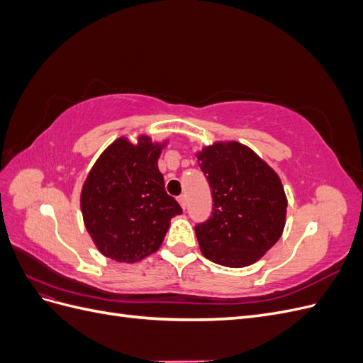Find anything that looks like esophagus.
I'll use <instances>...</instances> for the list:
<instances>
[{
    "label": "esophagus",
    "instance_id": "1",
    "mask_svg": "<svg viewBox=\"0 0 363 363\" xmlns=\"http://www.w3.org/2000/svg\"><path fill=\"white\" fill-rule=\"evenodd\" d=\"M179 203H180V206H182L183 208H186V195H184V194L179 196Z\"/></svg>",
    "mask_w": 363,
    "mask_h": 363
}]
</instances>
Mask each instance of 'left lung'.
I'll use <instances>...</instances> for the list:
<instances>
[{"label": "left lung", "mask_w": 363, "mask_h": 363, "mask_svg": "<svg viewBox=\"0 0 363 363\" xmlns=\"http://www.w3.org/2000/svg\"><path fill=\"white\" fill-rule=\"evenodd\" d=\"M212 189V216L195 225L204 257L218 265L244 268L280 239L288 200L280 177L251 148L215 142L196 152Z\"/></svg>", "instance_id": "obj_1"}]
</instances>
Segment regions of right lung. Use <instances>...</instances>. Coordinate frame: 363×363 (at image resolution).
Returning a JSON list of instances; mask_svg holds the SVG:
<instances>
[{
	"mask_svg": "<svg viewBox=\"0 0 363 363\" xmlns=\"http://www.w3.org/2000/svg\"><path fill=\"white\" fill-rule=\"evenodd\" d=\"M167 142L142 135L138 144L119 138L98 157L86 177L80 206L94 244L106 257L136 263L156 252L180 215V204L164 191L157 160Z\"/></svg>",
	"mask_w": 363,
	"mask_h": 363,
	"instance_id": "obj_1",
	"label": "right lung"
}]
</instances>
